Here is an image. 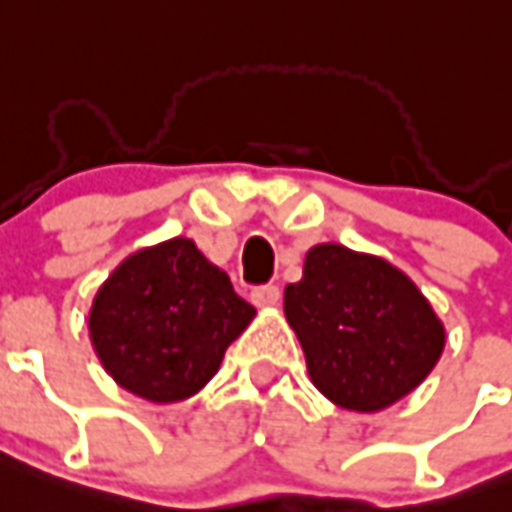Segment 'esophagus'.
<instances>
[{"mask_svg": "<svg viewBox=\"0 0 512 512\" xmlns=\"http://www.w3.org/2000/svg\"><path fill=\"white\" fill-rule=\"evenodd\" d=\"M251 301L256 307H275L280 301V288L277 285H259L251 291Z\"/></svg>", "mask_w": 512, "mask_h": 512, "instance_id": "esophagus-1", "label": "esophagus"}]
</instances>
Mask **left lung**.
Listing matches in <instances>:
<instances>
[{
    "label": "left lung",
    "mask_w": 512,
    "mask_h": 512,
    "mask_svg": "<svg viewBox=\"0 0 512 512\" xmlns=\"http://www.w3.org/2000/svg\"><path fill=\"white\" fill-rule=\"evenodd\" d=\"M283 307L312 384L350 411H382L408 395L446 344L430 301L400 269L336 243L307 251Z\"/></svg>",
    "instance_id": "1"
}]
</instances>
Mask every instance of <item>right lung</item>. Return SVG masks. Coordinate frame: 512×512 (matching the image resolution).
<instances>
[{
    "mask_svg": "<svg viewBox=\"0 0 512 512\" xmlns=\"http://www.w3.org/2000/svg\"><path fill=\"white\" fill-rule=\"evenodd\" d=\"M253 315L224 269L173 237L114 269L87 326L114 382L152 403H176L211 382Z\"/></svg>",
    "mask_w": 512,
    "mask_h": 512,
    "instance_id": "add662e5",
    "label": "right lung"
}]
</instances>
